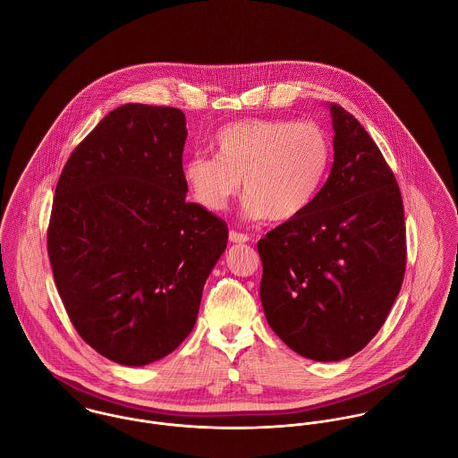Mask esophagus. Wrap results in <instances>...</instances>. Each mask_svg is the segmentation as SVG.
<instances>
[{"instance_id": "esophagus-1", "label": "esophagus", "mask_w": 458, "mask_h": 458, "mask_svg": "<svg viewBox=\"0 0 458 458\" xmlns=\"http://www.w3.org/2000/svg\"><path fill=\"white\" fill-rule=\"evenodd\" d=\"M229 240L233 243H247L250 238L245 234V233H238V231H231L229 233Z\"/></svg>"}]
</instances>
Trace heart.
<instances>
[{
	"label": "heart",
	"instance_id": "b5f03b06",
	"mask_svg": "<svg viewBox=\"0 0 458 458\" xmlns=\"http://www.w3.org/2000/svg\"><path fill=\"white\" fill-rule=\"evenodd\" d=\"M213 157L183 164V182L197 204L224 209L242 191L252 218L287 222L319 194L331 165L327 131L312 122L243 120L213 135Z\"/></svg>",
	"mask_w": 458,
	"mask_h": 458
}]
</instances>
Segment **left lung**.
<instances>
[{
  "label": "left lung",
  "mask_w": 458,
  "mask_h": 458,
  "mask_svg": "<svg viewBox=\"0 0 458 458\" xmlns=\"http://www.w3.org/2000/svg\"><path fill=\"white\" fill-rule=\"evenodd\" d=\"M333 165L298 218L258 243L267 325L294 352L340 361L385 325L405 273L400 189L360 122L329 104Z\"/></svg>",
  "instance_id": "left-lung-1"
}]
</instances>
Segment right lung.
<instances>
[{"label":"right lung","mask_w":458,"mask_h":458,"mask_svg":"<svg viewBox=\"0 0 458 458\" xmlns=\"http://www.w3.org/2000/svg\"><path fill=\"white\" fill-rule=\"evenodd\" d=\"M185 114L125 104L72 151L56 185L47 254L66 314L107 360L142 367L196 325L227 247L222 218L187 200Z\"/></svg>","instance_id":"1"}]
</instances>
